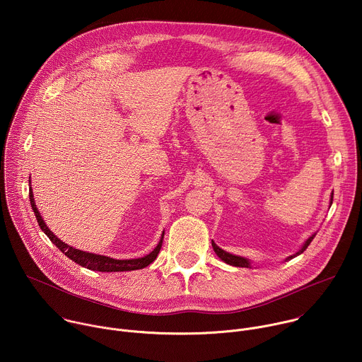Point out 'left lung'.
I'll list each match as a JSON object with an SVG mask.
<instances>
[{"mask_svg": "<svg viewBox=\"0 0 362 362\" xmlns=\"http://www.w3.org/2000/svg\"><path fill=\"white\" fill-rule=\"evenodd\" d=\"M332 197H334V193L331 194V204H332ZM315 238V235H313L311 238H308L306 239V242L303 243V246H302V249L299 250V252H296L293 256H289V257H286V261H289V259H292V257H295L296 255H299V253H302L308 246H309V243L313 242V239ZM212 246H214V250L216 252V255L221 257L222 261H225L228 265H232V267H239V268H249L250 267V262L247 261V259H245V257H240V256H236V255H230V253H228V252H225L223 249H221L214 240H212Z\"/></svg>", "mask_w": 362, "mask_h": 362, "instance_id": "obj_1", "label": "left lung"}]
</instances>
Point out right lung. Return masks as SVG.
<instances>
[{
  "instance_id": "right-lung-1",
  "label": "right lung",
  "mask_w": 362,
  "mask_h": 362,
  "mask_svg": "<svg viewBox=\"0 0 362 362\" xmlns=\"http://www.w3.org/2000/svg\"><path fill=\"white\" fill-rule=\"evenodd\" d=\"M30 203H31V208H33V212L37 218V222L41 228V230L48 236V239L53 242L67 257H70L71 261H74L76 264L87 268V269H91V271H98V272H123V271H134V269H143L146 268L147 265H150L154 259H156L160 249H162V243H163V236L165 233L162 235V239L160 242L158 243V246L154 247L148 255H146L144 257H139V259H112V257L109 256H103V255H94V253H88V252H83L80 249H76L73 246H69L67 243L62 242L53 232H51L44 221L41 219L40 216V212L37 209V206L34 203V196H33V190L30 189Z\"/></svg>"
}]
</instances>
